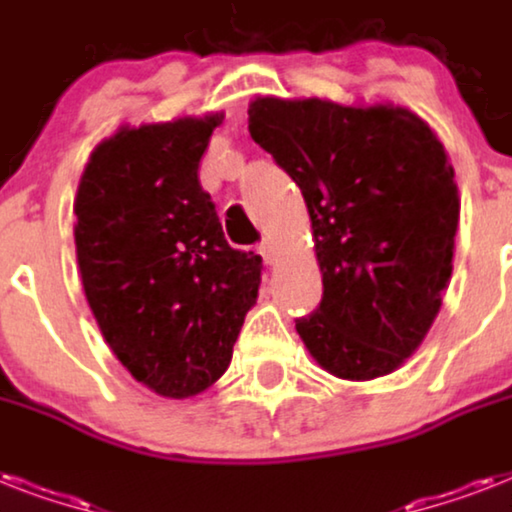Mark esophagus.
Returning a JSON list of instances; mask_svg holds the SVG:
<instances>
[{
  "label": "esophagus",
  "mask_w": 512,
  "mask_h": 512,
  "mask_svg": "<svg viewBox=\"0 0 512 512\" xmlns=\"http://www.w3.org/2000/svg\"><path fill=\"white\" fill-rule=\"evenodd\" d=\"M257 252L263 255V260H265V263H268V265L276 263V255H279V249H276V244H273L271 239L260 241V247H257Z\"/></svg>",
  "instance_id": "esophagus-1"
}]
</instances>
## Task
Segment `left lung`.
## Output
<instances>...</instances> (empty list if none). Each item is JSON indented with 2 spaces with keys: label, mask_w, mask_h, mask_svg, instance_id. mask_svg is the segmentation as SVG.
<instances>
[{
  "label": "left lung",
  "mask_w": 512,
  "mask_h": 512,
  "mask_svg": "<svg viewBox=\"0 0 512 512\" xmlns=\"http://www.w3.org/2000/svg\"><path fill=\"white\" fill-rule=\"evenodd\" d=\"M249 135L303 191L324 276L297 319L329 374L374 380L428 335L452 276L460 199L452 164L406 108L257 98Z\"/></svg>",
  "instance_id": "left-lung-1"
}]
</instances>
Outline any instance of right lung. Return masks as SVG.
Listing matches in <instances>:
<instances>
[{"label": "right lung", "mask_w": 512, "mask_h": 512, "mask_svg": "<svg viewBox=\"0 0 512 512\" xmlns=\"http://www.w3.org/2000/svg\"><path fill=\"white\" fill-rule=\"evenodd\" d=\"M223 114L124 127L76 191V260L98 327L138 382L167 398L228 369L263 257L233 249L199 162Z\"/></svg>", "instance_id": "obj_1"}]
</instances>
